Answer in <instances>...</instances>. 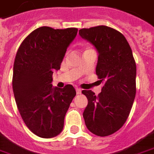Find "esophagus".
I'll return each instance as SVG.
<instances>
[{"mask_svg":"<svg viewBox=\"0 0 154 154\" xmlns=\"http://www.w3.org/2000/svg\"><path fill=\"white\" fill-rule=\"evenodd\" d=\"M75 90H76V93H77V94H81V92H82L81 88H76Z\"/></svg>","mask_w":154,"mask_h":154,"instance_id":"1","label":"esophagus"}]
</instances>
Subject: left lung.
Returning <instances> with one entry per match:
<instances>
[{
    "label": "left lung",
    "instance_id": "8db88e82",
    "mask_svg": "<svg viewBox=\"0 0 154 154\" xmlns=\"http://www.w3.org/2000/svg\"><path fill=\"white\" fill-rule=\"evenodd\" d=\"M80 36L96 47L98 62L96 74L103 84L96 96L83 90L88 106L83 114L87 128L98 136L116 132L128 119L136 92V66L124 35L107 26L82 28Z\"/></svg>",
    "mask_w": 154,
    "mask_h": 154
}]
</instances>
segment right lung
<instances>
[{
	"mask_svg": "<svg viewBox=\"0 0 154 154\" xmlns=\"http://www.w3.org/2000/svg\"><path fill=\"white\" fill-rule=\"evenodd\" d=\"M77 32L74 27L41 26L24 39L16 54L12 84L17 107L29 130L41 138H52L62 131L75 97L72 85L58 88L51 82Z\"/></svg>",
	"mask_w": 154,
	"mask_h": 154,
	"instance_id": "right-lung-1",
	"label": "right lung"
}]
</instances>
